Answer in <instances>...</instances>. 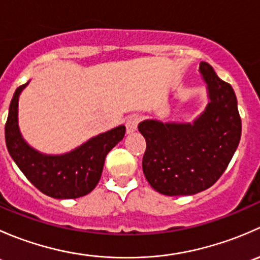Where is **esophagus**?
<instances>
[{
    "label": "esophagus",
    "mask_w": 260,
    "mask_h": 260,
    "mask_svg": "<svg viewBox=\"0 0 260 260\" xmlns=\"http://www.w3.org/2000/svg\"><path fill=\"white\" fill-rule=\"evenodd\" d=\"M138 123H140V118H138V115H131V117L127 118V120H125V132L127 133H132L135 132L136 129H137V125Z\"/></svg>",
    "instance_id": "34e87169"
}]
</instances>
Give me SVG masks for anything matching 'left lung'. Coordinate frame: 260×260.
<instances>
[{"label": "left lung", "instance_id": "obj_1", "mask_svg": "<svg viewBox=\"0 0 260 260\" xmlns=\"http://www.w3.org/2000/svg\"><path fill=\"white\" fill-rule=\"evenodd\" d=\"M210 103L193 124L145 120L138 131L146 140L142 169L162 195H193L220 179L242 136V119L232 85L210 64L200 62Z\"/></svg>", "mask_w": 260, "mask_h": 260}]
</instances>
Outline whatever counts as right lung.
<instances>
[{"mask_svg":"<svg viewBox=\"0 0 260 260\" xmlns=\"http://www.w3.org/2000/svg\"><path fill=\"white\" fill-rule=\"evenodd\" d=\"M26 85L27 83L15 91L5 125L10 156L26 179L50 198L77 199L86 195L101 180L107 154L123 140L125 127L119 125L102 133L62 156L39 153L22 140L17 125L18 95Z\"/></svg>","mask_w":260,"mask_h":260,"instance_id":"right-lung-1","label":"right lung"}]
</instances>
